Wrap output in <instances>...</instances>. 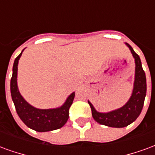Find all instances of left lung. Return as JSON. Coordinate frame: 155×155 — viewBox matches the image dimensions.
Returning a JSON list of instances; mask_svg holds the SVG:
<instances>
[{"instance_id":"left-lung-1","label":"left lung","mask_w":155,"mask_h":155,"mask_svg":"<svg viewBox=\"0 0 155 155\" xmlns=\"http://www.w3.org/2000/svg\"><path fill=\"white\" fill-rule=\"evenodd\" d=\"M126 45L130 48L135 61V78L134 90L129 101L123 107L109 113L97 112L91 102L88 101L91 108L94 120L101 124L109 127L123 128L133 123L141 113L144 103V98L146 95V76L142 68L140 58L130 45L128 43H126Z\"/></svg>"}]
</instances>
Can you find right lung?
<instances>
[{
    "label": "right lung",
    "mask_w": 155,
    "mask_h": 155,
    "mask_svg": "<svg viewBox=\"0 0 155 155\" xmlns=\"http://www.w3.org/2000/svg\"><path fill=\"white\" fill-rule=\"evenodd\" d=\"M22 52L15 58L13 64V73L11 80V94L16 113L25 125L38 132H46L64 126L69 119V109L73 103L74 92L67 98L60 108L40 110L29 104L22 97L17 87V65Z\"/></svg>",
    "instance_id": "obj_1"
}]
</instances>
